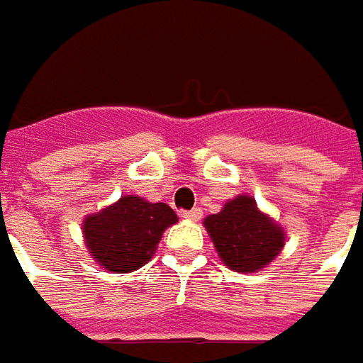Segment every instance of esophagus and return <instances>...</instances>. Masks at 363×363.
Segmentation results:
<instances>
[{
  "label": "esophagus",
  "mask_w": 363,
  "mask_h": 363,
  "mask_svg": "<svg viewBox=\"0 0 363 363\" xmlns=\"http://www.w3.org/2000/svg\"><path fill=\"white\" fill-rule=\"evenodd\" d=\"M182 217L189 220H199L201 217H203V211L196 206V208H191V211H184V213H182Z\"/></svg>",
  "instance_id": "1"
}]
</instances>
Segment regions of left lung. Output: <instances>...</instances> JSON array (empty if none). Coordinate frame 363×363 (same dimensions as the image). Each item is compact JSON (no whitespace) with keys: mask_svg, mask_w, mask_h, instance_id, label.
<instances>
[{"mask_svg":"<svg viewBox=\"0 0 363 363\" xmlns=\"http://www.w3.org/2000/svg\"><path fill=\"white\" fill-rule=\"evenodd\" d=\"M220 261L237 273H253L269 265L285 245L283 227L257 208L249 194H239L205 219Z\"/></svg>","mask_w":363,"mask_h":363,"instance_id":"left-lung-1","label":"left lung"}]
</instances>
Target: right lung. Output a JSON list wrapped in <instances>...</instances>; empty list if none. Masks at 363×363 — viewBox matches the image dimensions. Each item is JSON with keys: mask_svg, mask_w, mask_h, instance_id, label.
<instances>
[{"mask_svg": "<svg viewBox=\"0 0 363 363\" xmlns=\"http://www.w3.org/2000/svg\"><path fill=\"white\" fill-rule=\"evenodd\" d=\"M177 220L169 205L126 194L104 211L88 215L82 231L94 261L112 273H128L152 259L164 229Z\"/></svg>", "mask_w": 363, "mask_h": 363, "instance_id": "add662e5", "label": "right lung"}]
</instances>
